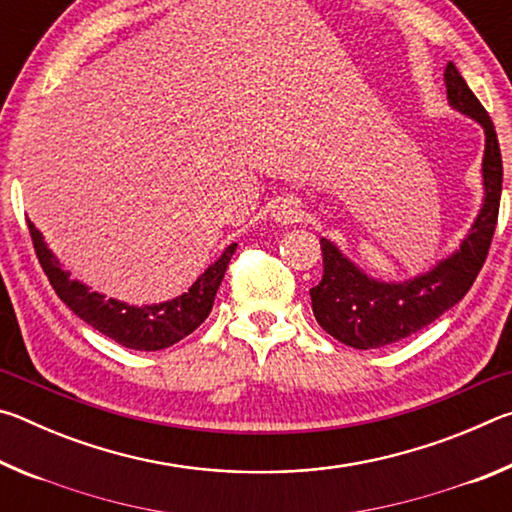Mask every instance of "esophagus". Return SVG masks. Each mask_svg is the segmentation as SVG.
Here are the masks:
<instances>
[{
    "mask_svg": "<svg viewBox=\"0 0 512 512\" xmlns=\"http://www.w3.org/2000/svg\"><path fill=\"white\" fill-rule=\"evenodd\" d=\"M271 216L280 225H293L302 219V207L300 201L293 196H282L277 198L271 207Z\"/></svg>",
    "mask_w": 512,
    "mask_h": 512,
    "instance_id": "esophagus-1",
    "label": "esophagus"
}]
</instances>
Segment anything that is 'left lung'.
Wrapping results in <instances>:
<instances>
[{"label": "left lung", "instance_id": "1", "mask_svg": "<svg viewBox=\"0 0 512 512\" xmlns=\"http://www.w3.org/2000/svg\"><path fill=\"white\" fill-rule=\"evenodd\" d=\"M445 90L452 110L474 119L483 128L481 210L454 253L438 259L429 271L400 282L368 275L348 255H343L334 241L320 237L323 280L309 289L311 309L327 334L354 350L384 348L433 323L458 300H463L488 257L504 180L499 140L488 112L467 88L452 60L445 67Z\"/></svg>", "mask_w": 512, "mask_h": 512}]
</instances>
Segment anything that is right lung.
I'll list each match as a JSON object with an SVG mask.
<instances>
[{
  "label": "right lung",
  "mask_w": 512,
  "mask_h": 512,
  "mask_svg": "<svg viewBox=\"0 0 512 512\" xmlns=\"http://www.w3.org/2000/svg\"><path fill=\"white\" fill-rule=\"evenodd\" d=\"M27 223L42 271L49 277L58 298L97 332L106 334L108 339L124 345V348L140 352L164 350L173 343L183 341L187 334H192L210 316L225 268H228L230 257L237 250V244L225 248L221 257L214 259L196 277L192 287L180 293V296L140 307L128 305V302L117 298H106V293L92 291L88 284L72 280L69 271H65L63 264L58 262L54 250L47 246L42 232L33 225V221L27 219Z\"/></svg>",
  "instance_id": "1"
}]
</instances>
